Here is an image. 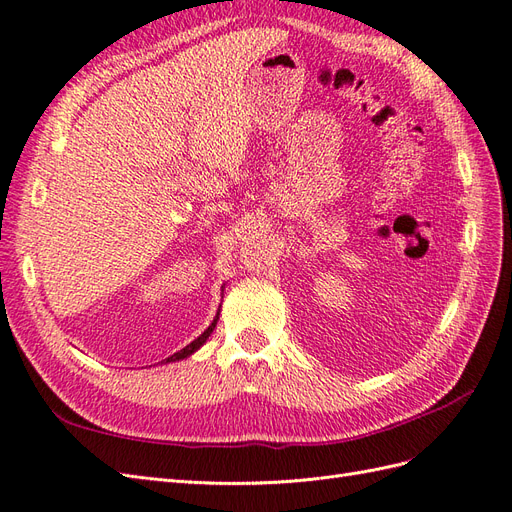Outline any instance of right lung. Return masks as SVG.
<instances>
[{"label":"right lung","instance_id":"obj_1","mask_svg":"<svg viewBox=\"0 0 512 512\" xmlns=\"http://www.w3.org/2000/svg\"><path fill=\"white\" fill-rule=\"evenodd\" d=\"M218 318H220V312H218V316H215L213 318V322L209 324V327H207V331L203 333V335H198L196 339H194V342L192 344H188V346H185L183 350H179V352H175L173 356H168V359H166V363H175V361H181V359H188V356L190 354H194L200 346H203L205 342H207V339H209V335L213 333V329H215V324H218Z\"/></svg>","mask_w":512,"mask_h":512}]
</instances>
